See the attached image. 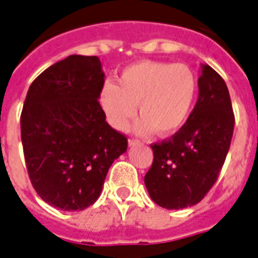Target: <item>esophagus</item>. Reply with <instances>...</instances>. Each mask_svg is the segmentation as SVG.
I'll return each instance as SVG.
<instances>
[{"label":"esophagus","instance_id":"obj_1","mask_svg":"<svg viewBox=\"0 0 258 258\" xmlns=\"http://www.w3.org/2000/svg\"><path fill=\"white\" fill-rule=\"evenodd\" d=\"M138 144H140L139 140H136V139H128V146H130V147H135V146H138Z\"/></svg>","mask_w":258,"mask_h":258}]
</instances>
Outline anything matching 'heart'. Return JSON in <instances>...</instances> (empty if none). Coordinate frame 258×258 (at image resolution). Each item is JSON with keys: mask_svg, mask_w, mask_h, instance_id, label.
Returning <instances> with one entry per match:
<instances>
[{"mask_svg": "<svg viewBox=\"0 0 258 258\" xmlns=\"http://www.w3.org/2000/svg\"><path fill=\"white\" fill-rule=\"evenodd\" d=\"M198 95L195 71L183 63L139 60L120 73L118 85L106 82L99 93V106L115 130L123 131L139 107L134 125L139 135L156 131L171 136L183 128Z\"/></svg>", "mask_w": 258, "mask_h": 258, "instance_id": "heart-1", "label": "heart"}]
</instances>
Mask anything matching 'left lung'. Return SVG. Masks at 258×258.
<instances>
[{"instance_id": "left-lung-1", "label": "left lung", "mask_w": 258, "mask_h": 258, "mask_svg": "<svg viewBox=\"0 0 258 258\" xmlns=\"http://www.w3.org/2000/svg\"><path fill=\"white\" fill-rule=\"evenodd\" d=\"M199 95L183 128L151 146L154 163L144 176L150 198L165 209L198 204L216 183L234 127L231 96L224 79L202 64Z\"/></svg>"}]
</instances>
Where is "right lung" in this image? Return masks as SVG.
Returning <instances> with one entry per match:
<instances>
[{
	"mask_svg": "<svg viewBox=\"0 0 258 258\" xmlns=\"http://www.w3.org/2000/svg\"><path fill=\"white\" fill-rule=\"evenodd\" d=\"M103 85L98 56L70 55L29 87L21 114L25 162L37 194L54 208L94 204L108 168L127 151L98 102Z\"/></svg>",
	"mask_w": 258,
	"mask_h": 258,
	"instance_id": "right-lung-1",
	"label": "right lung"
}]
</instances>
